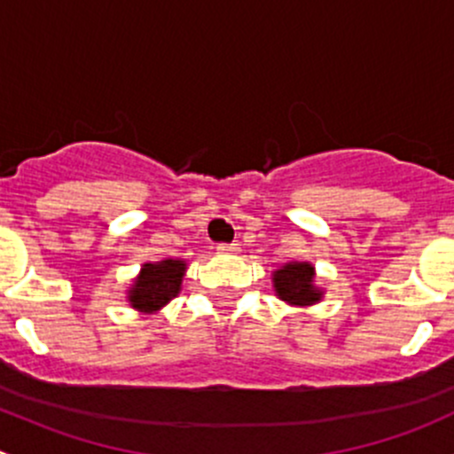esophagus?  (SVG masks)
<instances>
[{
  "instance_id": "esophagus-1",
  "label": "esophagus",
  "mask_w": 454,
  "mask_h": 454,
  "mask_svg": "<svg viewBox=\"0 0 454 454\" xmlns=\"http://www.w3.org/2000/svg\"><path fill=\"white\" fill-rule=\"evenodd\" d=\"M217 253L235 254V253H239V246H237V244H219L217 246Z\"/></svg>"
}]
</instances>
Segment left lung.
Returning <instances> with one entry per match:
<instances>
[{
    "instance_id": "obj_1",
    "label": "left lung",
    "mask_w": 454,
    "mask_h": 454,
    "mask_svg": "<svg viewBox=\"0 0 454 454\" xmlns=\"http://www.w3.org/2000/svg\"><path fill=\"white\" fill-rule=\"evenodd\" d=\"M314 265L308 261H290L272 274L274 292L281 301L299 308L318 303L323 299V290L314 286Z\"/></svg>"
}]
</instances>
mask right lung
Returning a JSON list of instances; mask_svg holds the SVG:
<instances>
[{
  "mask_svg": "<svg viewBox=\"0 0 454 454\" xmlns=\"http://www.w3.org/2000/svg\"><path fill=\"white\" fill-rule=\"evenodd\" d=\"M186 261L164 259L142 265L138 278L127 292V301L138 312H158L180 294Z\"/></svg>",
  "mask_w": 454,
  "mask_h": 454,
  "instance_id": "obj_1",
  "label": "right lung"
}]
</instances>
